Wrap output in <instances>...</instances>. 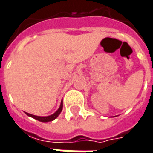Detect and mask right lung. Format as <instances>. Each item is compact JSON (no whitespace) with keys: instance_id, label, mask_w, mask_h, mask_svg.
Masks as SVG:
<instances>
[{"instance_id":"1","label":"right lung","mask_w":153,"mask_h":153,"mask_svg":"<svg viewBox=\"0 0 153 153\" xmlns=\"http://www.w3.org/2000/svg\"><path fill=\"white\" fill-rule=\"evenodd\" d=\"M62 110H63V101H62L61 103H60V105H59V109H58V110H57V111H56L55 113L52 114H51V115H49V116H44V117H42V116L34 115V114L26 113V114L28 116H30V117H31V118H33V119L38 120V121L42 122V123H47V122L53 121L54 119H56V118L59 116V114L61 113Z\"/></svg>"}]
</instances>
